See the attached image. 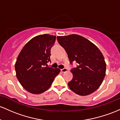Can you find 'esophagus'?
Instances as JSON below:
<instances>
[{
	"mask_svg": "<svg viewBox=\"0 0 120 120\" xmlns=\"http://www.w3.org/2000/svg\"><path fill=\"white\" fill-rule=\"evenodd\" d=\"M67 71H68V69H67V68H63V69H61V72H63V73H64V72H67Z\"/></svg>",
	"mask_w": 120,
	"mask_h": 120,
	"instance_id": "esophagus-1",
	"label": "esophagus"
}]
</instances>
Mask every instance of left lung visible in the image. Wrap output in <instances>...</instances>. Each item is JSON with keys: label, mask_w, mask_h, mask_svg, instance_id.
<instances>
[{"label": "left lung", "mask_w": 120, "mask_h": 120, "mask_svg": "<svg viewBox=\"0 0 120 120\" xmlns=\"http://www.w3.org/2000/svg\"><path fill=\"white\" fill-rule=\"evenodd\" d=\"M60 45L68 54L69 61L77 63L71 71L73 79L68 85L73 92L87 96L97 90L103 81L106 73L104 57L96 45L78 35L57 36Z\"/></svg>", "instance_id": "left-lung-1"}]
</instances>
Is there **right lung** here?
Here are the masks:
<instances>
[{
    "mask_svg": "<svg viewBox=\"0 0 120 120\" xmlns=\"http://www.w3.org/2000/svg\"><path fill=\"white\" fill-rule=\"evenodd\" d=\"M56 36L48 34L33 38L26 44L18 55L15 68L16 75L22 86L32 94H40L50 88L59 68L47 67L51 61V48Z\"/></svg>",
    "mask_w": 120,
    "mask_h": 120,
    "instance_id": "add662e5",
    "label": "right lung"
}]
</instances>
